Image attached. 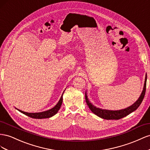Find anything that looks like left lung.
Masks as SVG:
<instances>
[{
    "label": "left lung",
    "instance_id": "8db88e82",
    "mask_svg": "<svg viewBox=\"0 0 150 150\" xmlns=\"http://www.w3.org/2000/svg\"><path fill=\"white\" fill-rule=\"evenodd\" d=\"M146 80H147V75L146 74L144 88L140 97H139L138 100H137L134 104H133L132 105H131L130 107H129V108H127L126 109L119 110H102L99 108H97L89 102L86 94H85V101H86L88 108L91 110L93 114L97 115V116H99L102 119H107V120H110V119H115V120H117V119H121L124 117H125L126 115H129V114L133 112V111L136 110L138 108V107L140 105V104H142V102L144 99L145 92H146Z\"/></svg>",
    "mask_w": 150,
    "mask_h": 150
}]
</instances>
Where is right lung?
<instances>
[{
    "mask_svg": "<svg viewBox=\"0 0 150 150\" xmlns=\"http://www.w3.org/2000/svg\"><path fill=\"white\" fill-rule=\"evenodd\" d=\"M63 102V94L59 99V102H58V104L55 105L53 108L51 109L50 110L45 111V112H38V113H28V112H24V111H22L21 110H19V111H20L21 112H22L23 114L28 115V116L32 117L34 119H44V118H48L50 117H52L53 115H54V114H56L58 110L60 109V107L62 105Z\"/></svg>",
    "mask_w": 150,
    "mask_h": 150,
    "instance_id": "obj_1",
    "label": "right lung"
}]
</instances>
